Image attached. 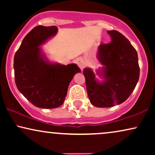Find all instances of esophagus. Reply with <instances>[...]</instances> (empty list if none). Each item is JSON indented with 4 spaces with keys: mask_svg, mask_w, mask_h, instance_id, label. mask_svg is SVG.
Here are the masks:
<instances>
[{
    "mask_svg": "<svg viewBox=\"0 0 155 155\" xmlns=\"http://www.w3.org/2000/svg\"><path fill=\"white\" fill-rule=\"evenodd\" d=\"M77 64L78 65V66L80 67V68L82 70H83V68H84V66H85V61H84L83 58H79L77 60Z\"/></svg>",
    "mask_w": 155,
    "mask_h": 155,
    "instance_id": "1",
    "label": "esophagus"
}]
</instances>
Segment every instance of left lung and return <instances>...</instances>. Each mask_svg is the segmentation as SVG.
Here are the masks:
<instances>
[{"label": "left lung", "mask_w": 155, "mask_h": 155, "mask_svg": "<svg viewBox=\"0 0 155 155\" xmlns=\"http://www.w3.org/2000/svg\"><path fill=\"white\" fill-rule=\"evenodd\" d=\"M107 33L111 42L100 44L97 51V59L103 66L95 73L90 68L83 71L90 102L99 108L124 102L134 90L140 76L138 57L130 42L118 31Z\"/></svg>", "instance_id": "left-lung-1"}]
</instances>
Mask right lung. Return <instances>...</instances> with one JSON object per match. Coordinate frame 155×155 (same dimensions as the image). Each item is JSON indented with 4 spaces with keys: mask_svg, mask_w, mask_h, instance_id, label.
Masks as SVG:
<instances>
[{
    "mask_svg": "<svg viewBox=\"0 0 155 155\" xmlns=\"http://www.w3.org/2000/svg\"><path fill=\"white\" fill-rule=\"evenodd\" d=\"M58 32L56 26L35 27L26 35L14 57L15 80L18 90L33 105L54 109L64 102L68 87L81 70L48 60L41 46Z\"/></svg>",
    "mask_w": 155,
    "mask_h": 155,
    "instance_id": "right-lung-1",
    "label": "right lung"
}]
</instances>
